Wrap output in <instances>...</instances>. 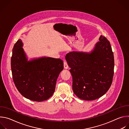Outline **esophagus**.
<instances>
[{
  "label": "esophagus",
  "mask_w": 129,
  "mask_h": 129,
  "mask_svg": "<svg viewBox=\"0 0 129 129\" xmlns=\"http://www.w3.org/2000/svg\"><path fill=\"white\" fill-rule=\"evenodd\" d=\"M64 68L65 69H67L68 68V65L67 64V63L65 61L64 62Z\"/></svg>",
  "instance_id": "1"
}]
</instances>
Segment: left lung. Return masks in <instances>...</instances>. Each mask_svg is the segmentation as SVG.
Instances as JSON below:
<instances>
[{"instance_id": "left-lung-1", "label": "left lung", "mask_w": 129, "mask_h": 129, "mask_svg": "<svg viewBox=\"0 0 129 129\" xmlns=\"http://www.w3.org/2000/svg\"><path fill=\"white\" fill-rule=\"evenodd\" d=\"M91 51H73L66 55L72 77V89L80 99L93 101L104 95L111 85L114 67L110 42L101 36Z\"/></svg>"}]
</instances>
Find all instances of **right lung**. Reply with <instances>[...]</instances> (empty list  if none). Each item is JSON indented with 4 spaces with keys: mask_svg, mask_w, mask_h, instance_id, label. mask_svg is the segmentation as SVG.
I'll return each mask as SVG.
<instances>
[{
    "mask_svg": "<svg viewBox=\"0 0 129 129\" xmlns=\"http://www.w3.org/2000/svg\"><path fill=\"white\" fill-rule=\"evenodd\" d=\"M23 45L19 39L13 48L11 70L14 84L24 98L36 102L47 100L54 93L57 79L64 68L63 62L46 57L28 61Z\"/></svg>",
    "mask_w": 129,
    "mask_h": 129,
    "instance_id": "1",
    "label": "right lung"
}]
</instances>
